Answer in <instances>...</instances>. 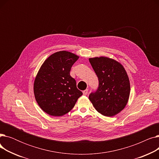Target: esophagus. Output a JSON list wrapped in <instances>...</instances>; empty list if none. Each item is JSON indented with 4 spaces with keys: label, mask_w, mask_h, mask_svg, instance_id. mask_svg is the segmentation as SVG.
Here are the masks:
<instances>
[{
    "label": "esophagus",
    "mask_w": 159,
    "mask_h": 159,
    "mask_svg": "<svg viewBox=\"0 0 159 159\" xmlns=\"http://www.w3.org/2000/svg\"><path fill=\"white\" fill-rule=\"evenodd\" d=\"M82 93H83V95H86L88 94V89H85V90H84V91H82Z\"/></svg>",
    "instance_id": "esophagus-1"
}]
</instances>
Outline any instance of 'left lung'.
Instances as JSON below:
<instances>
[{
  "label": "left lung",
  "instance_id": "obj_1",
  "mask_svg": "<svg viewBox=\"0 0 159 159\" xmlns=\"http://www.w3.org/2000/svg\"><path fill=\"white\" fill-rule=\"evenodd\" d=\"M98 80L97 89L89 95L95 110L106 116L120 112L128 103L130 84L124 67L107 57L89 58Z\"/></svg>",
  "mask_w": 159,
  "mask_h": 159
}]
</instances>
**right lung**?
<instances>
[{
    "label": "right lung",
    "mask_w": 159,
    "mask_h": 159,
    "mask_svg": "<svg viewBox=\"0 0 159 159\" xmlns=\"http://www.w3.org/2000/svg\"><path fill=\"white\" fill-rule=\"evenodd\" d=\"M78 58L69 52H58L40 67L33 89L37 102L46 113L55 116L68 113L82 95L70 73Z\"/></svg>",
    "instance_id": "add662e5"
}]
</instances>
